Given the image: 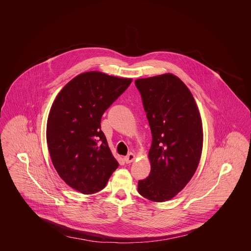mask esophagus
I'll use <instances>...</instances> for the list:
<instances>
[{"label":"esophagus","mask_w":251,"mask_h":251,"mask_svg":"<svg viewBox=\"0 0 251 251\" xmlns=\"http://www.w3.org/2000/svg\"><path fill=\"white\" fill-rule=\"evenodd\" d=\"M134 158H135V155H134L133 153L130 152L128 155L124 157V161H125L126 164H130V163H131V162L134 160Z\"/></svg>","instance_id":"1"}]
</instances>
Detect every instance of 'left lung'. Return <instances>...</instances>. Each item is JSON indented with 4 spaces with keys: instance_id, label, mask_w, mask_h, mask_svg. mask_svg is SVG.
<instances>
[{
    "instance_id": "1",
    "label": "left lung",
    "mask_w": 251,
    "mask_h": 251,
    "mask_svg": "<svg viewBox=\"0 0 251 251\" xmlns=\"http://www.w3.org/2000/svg\"><path fill=\"white\" fill-rule=\"evenodd\" d=\"M143 102L152 142L151 173L138 181V193L149 201L171 200L191 179L202 151L201 118L190 90L167 73L134 82Z\"/></svg>"
}]
</instances>
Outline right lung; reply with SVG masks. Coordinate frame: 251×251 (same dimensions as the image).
Instances as JSON below:
<instances>
[{"label":"right lung","instance_id":"right-lung-1","mask_svg":"<svg viewBox=\"0 0 251 251\" xmlns=\"http://www.w3.org/2000/svg\"><path fill=\"white\" fill-rule=\"evenodd\" d=\"M131 81L84 72L56 97L47 123L49 151L61 179L73 189L85 195L100 191L119 167L100 129V120Z\"/></svg>","mask_w":251,"mask_h":251}]
</instances>
